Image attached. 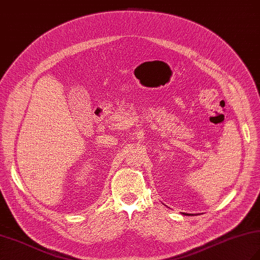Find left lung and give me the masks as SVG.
<instances>
[{
  "mask_svg": "<svg viewBox=\"0 0 260 260\" xmlns=\"http://www.w3.org/2000/svg\"><path fill=\"white\" fill-rule=\"evenodd\" d=\"M182 214H184V215H194V214H191V213H182Z\"/></svg>",
  "mask_w": 260,
  "mask_h": 260,
  "instance_id": "1",
  "label": "left lung"
}]
</instances>
